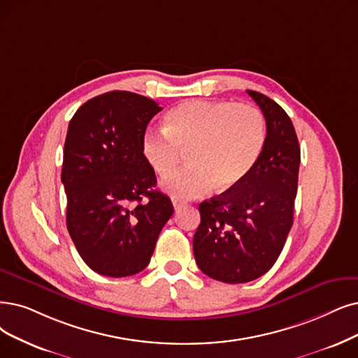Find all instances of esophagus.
Listing matches in <instances>:
<instances>
[{
	"label": "esophagus",
	"mask_w": 358,
	"mask_h": 358,
	"mask_svg": "<svg viewBox=\"0 0 358 358\" xmlns=\"http://www.w3.org/2000/svg\"><path fill=\"white\" fill-rule=\"evenodd\" d=\"M171 203H173L175 210H179L180 207H183V206H185V203L182 201V199H178V198H173V199H171Z\"/></svg>",
	"instance_id": "1"
}]
</instances>
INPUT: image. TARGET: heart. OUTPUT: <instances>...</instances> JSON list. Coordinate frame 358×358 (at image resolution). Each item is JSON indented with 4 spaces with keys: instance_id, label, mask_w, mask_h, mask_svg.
<instances>
[{
    "instance_id": "heart-1",
    "label": "heart",
    "mask_w": 358,
    "mask_h": 358,
    "mask_svg": "<svg viewBox=\"0 0 358 358\" xmlns=\"http://www.w3.org/2000/svg\"><path fill=\"white\" fill-rule=\"evenodd\" d=\"M267 139L263 113L251 104L191 99L171 108L164 131H148L141 151L157 175L167 176L187 151L188 166L163 180L176 198H196L231 189L260 160Z\"/></svg>"
}]
</instances>
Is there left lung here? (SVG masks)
Instances as JSON below:
<instances>
[{"label":"left lung","mask_w":358,"mask_h":358,"mask_svg":"<svg viewBox=\"0 0 358 358\" xmlns=\"http://www.w3.org/2000/svg\"><path fill=\"white\" fill-rule=\"evenodd\" d=\"M247 92L266 119L264 150L239 185L199 204L194 235L198 267L224 283L251 282L276 263L294 222L301 160L288 114L268 96Z\"/></svg>","instance_id":"obj_1"}]
</instances>
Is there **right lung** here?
<instances>
[{
	"label": "right lung",
	"mask_w": 358,
	"mask_h": 358,
	"mask_svg": "<svg viewBox=\"0 0 358 358\" xmlns=\"http://www.w3.org/2000/svg\"><path fill=\"white\" fill-rule=\"evenodd\" d=\"M162 110L147 96L111 91L88 99L69 123L62 169L67 231L82 260L103 276L144 270L173 214L141 151Z\"/></svg>",
	"instance_id": "obj_1"
}]
</instances>
